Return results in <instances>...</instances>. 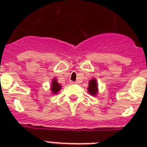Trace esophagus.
<instances>
[{"label": "esophagus", "instance_id": "34e87169", "mask_svg": "<svg viewBox=\"0 0 147 147\" xmlns=\"http://www.w3.org/2000/svg\"><path fill=\"white\" fill-rule=\"evenodd\" d=\"M70 83H71V84H76V82H73V81H71Z\"/></svg>", "mask_w": 147, "mask_h": 147}]
</instances>
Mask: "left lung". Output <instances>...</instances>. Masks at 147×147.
I'll return each mask as SVG.
<instances>
[{
  "mask_svg": "<svg viewBox=\"0 0 147 147\" xmlns=\"http://www.w3.org/2000/svg\"><path fill=\"white\" fill-rule=\"evenodd\" d=\"M98 85L95 80H91L89 83V86H88V91L90 94L92 95H96L98 92Z\"/></svg>",
  "mask_w": 147,
  "mask_h": 147,
  "instance_id": "1",
  "label": "left lung"
}]
</instances>
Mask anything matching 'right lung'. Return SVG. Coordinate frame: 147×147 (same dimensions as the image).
Here are the masks:
<instances>
[{"instance_id":"1","label":"right lung","mask_w":147,"mask_h":147,"mask_svg":"<svg viewBox=\"0 0 147 147\" xmlns=\"http://www.w3.org/2000/svg\"><path fill=\"white\" fill-rule=\"evenodd\" d=\"M61 86L57 83V80H53L52 82V86H51V90L53 94H57V93L61 90Z\"/></svg>"}]
</instances>
